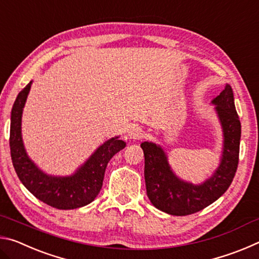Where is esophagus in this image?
<instances>
[{"label":"esophagus","mask_w":259,"mask_h":259,"mask_svg":"<svg viewBox=\"0 0 259 259\" xmlns=\"http://www.w3.org/2000/svg\"><path fill=\"white\" fill-rule=\"evenodd\" d=\"M143 136H144V131L142 128H139V126H133V128H130L128 133L129 139H133V140L143 138Z\"/></svg>","instance_id":"1"}]
</instances>
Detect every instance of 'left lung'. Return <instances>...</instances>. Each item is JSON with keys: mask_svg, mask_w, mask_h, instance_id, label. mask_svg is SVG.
I'll return each mask as SVG.
<instances>
[{"mask_svg": "<svg viewBox=\"0 0 259 259\" xmlns=\"http://www.w3.org/2000/svg\"><path fill=\"white\" fill-rule=\"evenodd\" d=\"M211 104L222 126L223 148L217 169L203 183L193 184L179 178L161 145L152 142L140 144L145 156L147 196L161 211L174 216L198 212L221 198L233 181L239 163L241 123L231 85L226 84Z\"/></svg>", "mask_w": 259, "mask_h": 259, "instance_id": "8db88e82", "label": "left lung"}]
</instances>
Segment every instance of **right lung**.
<instances>
[{"mask_svg": "<svg viewBox=\"0 0 259 259\" xmlns=\"http://www.w3.org/2000/svg\"><path fill=\"white\" fill-rule=\"evenodd\" d=\"M32 83L30 81L17 96L11 111L10 151L16 172L35 198L48 205L61 210L84 207L99 194L107 163L123 150L125 143L120 136L106 140L69 176L45 172L28 156L21 135V117Z\"/></svg>", "mask_w": 259, "mask_h": 259, "instance_id": "right-lung-1", "label": "right lung"}]
</instances>
